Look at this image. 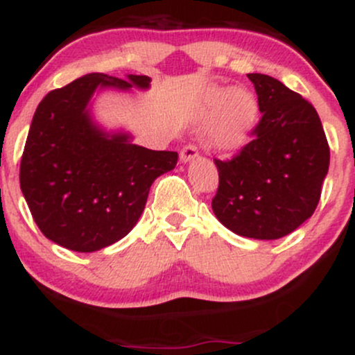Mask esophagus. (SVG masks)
I'll list each match as a JSON object with an SVG mask.
<instances>
[{"label": "esophagus", "instance_id": "esophagus-1", "mask_svg": "<svg viewBox=\"0 0 355 355\" xmlns=\"http://www.w3.org/2000/svg\"><path fill=\"white\" fill-rule=\"evenodd\" d=\"M195 157H198V150L195 145H185L180 152V162L182 164H187V162L193 160Z\"/></svg>", "mask_w": 355, "mask_h": 355}]
</instances>
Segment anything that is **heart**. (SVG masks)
<instances>
[{"label": "heart", "mask_w": 355, "mask_h": 355, "mask_svg": "<svg viewBox=\"0 0 355 355\" xmlns=\"http://www.w3.org/2000/svg\"><path fill=\"white\" fill-rule=\"evenodd\" d=\"M202 108L207 116L211 115V140L222 146H234L245 140L260 113L259 98L245 87L207 89Z\"/></svg>", "instance_id": "b5f03b06"}]
</instances>
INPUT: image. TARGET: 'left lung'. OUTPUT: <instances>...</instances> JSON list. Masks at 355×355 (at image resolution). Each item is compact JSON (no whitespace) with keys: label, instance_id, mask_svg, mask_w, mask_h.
I'll return each instance as SVG.
<instances>
[{"label":"left lung","instance_id":"8db88e82","mask_svg":"<svg viewBox=\"0 0 355 355\" xmlns=\"http://www.w3.org/2000/svg\"><path fill=\"white\" fill-rule=\"evenodd\" d=\"M260 105L254 140L218 160L215 217L242 237H285L312 217L329 172L327 138L315 108L279 80L248 73Z\"/></svg>","mask_w":355,"mask_h":355}]
</instances>
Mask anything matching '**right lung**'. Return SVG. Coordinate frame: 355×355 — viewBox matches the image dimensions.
<instances>
[{
    "label": "right lung",
    "instance_id": "1",
    "mask_svg": "<svg viewBox=\"0 0 355 355\" xmlns=\"http://www.w3.org/2000/svg\"><path fill=\"white\" fill-rule=\"evenodd\" d=\"M148 76L125 80L89 73L53 89L36 108L19 166V185L46 239L75 252H96L137 225L155 178L175 168L177 152L133 144L93 120L95 92L148 89Z\"/></svg>",
    "mask_w": 355,
    "mask_h": 355
}]
</instances>
